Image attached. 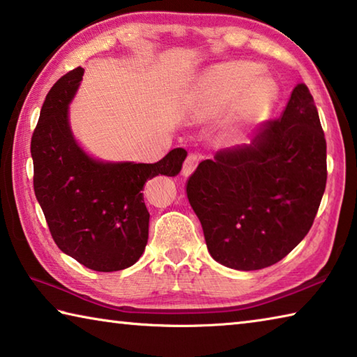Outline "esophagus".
<instances>
[{
    "instance_id": "obj_1",
    "label": "esophagus",
    "mask_w": 357,
    "mask_h": 357,
    "mask_svg": "<svg viewBox=\"0 0 357 357\" xmlns=\"http://www.w3.org/2000/svg\"><path fill=\"white\" fill-rule=\"evenodd\" d=\"M198 160H200V155L198 154H189L187 155V159L184 162V167H183V176H190V174L195 172V168L198 165Z\"/></svg>"
}]
</instances>
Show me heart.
<instances>
[{
  "instance_id": "heart-1",
  "label": "heart",
  "mask_w": 357,
  "mask_h": 357,
  "mask_svg": "<svg viewBox=\"0 0 357 357\" xmlns=\"http://www.w3.org/2000/svg\"><path fill=\"white\" fill-rule=\"evenodd\" d=\"M250 63H225L211 68L198 78L185 100V114L192 121H211L233 104H238L228 121V140H239L273 107L277 86L269 77L258 75Z\"/></svg>"
}]
</instances>
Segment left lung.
<instances>
[{
    "label": "left lung",
    "instance_id": "obj_1",
    "mask_svg": "<svg viewBox=\"0 0 357 357\" xmlns=\"http://www.w3.org/2000/svg\"><path fill=\"white\" fill-rule=\"evenodd\" d=\"M326 140L309 88L293 89L280 119L250 144L203 160L187 183L217 263L257 271L285 258L309 233L326 189Z\"/></svg>",
    "mask_w": 357,
    "mask_h": 357
}]
</instances>
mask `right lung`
Here are the masks:
<instances>
[{"label":"right lung","mask_w":357,"mask_h":357,"mask_svg":"<svg viewBox=\"0 0 357 357\" xmlns=\"http://www.w3.org/2000/svg\"><path fill=\"white\" fill-rule=\"evenodd\" d=\"M83 72L77 68L59 78L42 105L31 138L34 193L61 252L89 269L113 273L135 264L148 244L144 183L159 174L176 176L187 151L172 149L155 164L89 155L69 124Z\"/></svg>","instance_id":"add662e5"}]
</instances>
